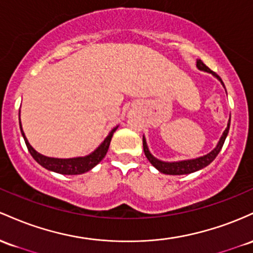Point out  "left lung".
<instances>
[{"label": "left lung", "mask_w": 253, "mask_h": 253, "mask_svg": "<svg viewBox=\"0 0 253 253\" xmlns=\"http://www.w3.org/2000/svg\"><path fill=\"white\" fill-rule=\"evenodd\" d=\"M196 67H197L200 70H203V72L212 74V75H214L215 78L217 79V80H220L221 84H223V82H222V80H221L220 76H218L217 74H215L214 72H211V70L209 69V68L207 67V65L204 64L202 61H201V59H197V62H196ZM223 87H225V84H223ZM229 126H231V117H229L228 124H227V127L225 129V131H223L222 136H221V138H220V141H218L217 146L215 147V148L212 149L211 153H208L207 155H203V157L191 159V160L174 161V163H166V161H161V160H159V159L153 157V155L150 154L148 146H147L146 138H144V136H143L144 155H146L147 159L149 160V163L152 164L153 166H154L159 172L165 173V174L180 175V174H189V173L200 171V169H204V167L208 166L209 164L212 163V161H214V159L217 157V154L220 153L221 148H222L223 143H225L227 135H228Z\"/></svg>", "instance_id": "obj_1"}]
</instances>
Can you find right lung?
Returning a JSON list of instances; mask_svg holds the SVG:
<instances>
[{
  "mask_svg": "<svg viewBox=\"0 0 253 253\" xmlns=\"http://www.w3.org/2000/svg\"><path fill=\"white\" fill-rule=\"evenodd\" d=\"M19 123H20V130H21V134L24 136L25 143H26L28 152L31 153L33 159L42 165L44 169H49V171L61 173V174H82L84 172H88L89 169H92L93 167L96 166L106 155L107 150H109L110 142L113 136V132L117 130L118 126H116L115 129H112L110 131V134L107 135V137L103 141V143L96 148L94 152H92L90 154L86 155V157H78V158H70V159H58V158H49L45 157V155L41 154L37 150L33 148L30 144V142L25 136L24 130H22L21 122H20V111H19Z\"/></svg>",
  "mask_w": 253,
  "mask_h": 253,
  "instance_id": "add662e5",
  "label": "right lung"
}]
</instances>
